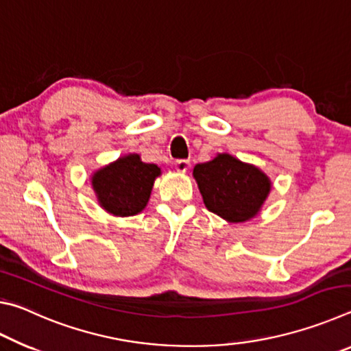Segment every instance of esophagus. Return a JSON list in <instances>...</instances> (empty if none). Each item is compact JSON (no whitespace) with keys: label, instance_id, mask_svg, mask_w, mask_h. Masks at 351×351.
Here are the masks:
<instances>
[{"label":"esophagus","instance_id":"esophagus-1","mask_svg":"<svg viewBox=\"0 0 351 351\" xmlns=\"http://www.w3.org/2000/svg\"><path fill=\"white\" fill-rule=\"evenodd\" d=\"M175 169H176V171H181V173H184V171H187L190 169V161L189 159H176Z\"/></svg>","mask_w":351,"mask_h":351}]
</instances>
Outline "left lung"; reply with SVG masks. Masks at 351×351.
Masks as SVG:
<instances>
[{
	"instance_id": "left-lung-1",
	"label": "left lung",
	"mask_w": 351,
	"mask_h": 351,
	"mask_svg": "<svg viewBox=\"0 0 351 351\" xmlns=\"http://www.w3.org/2000/svg\"><path fill=\"white\" fill-rule=\"evenodd\" d=\"M193 176L207 209L230 223L252 218L271 190L263 171L226 153L195 165Z\"/></svg>"
}]
</instances>
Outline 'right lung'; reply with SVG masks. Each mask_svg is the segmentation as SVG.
<instances>
[{
	"label": "right lung",
	"instance_id": "1",
	"mask_svg": "<svg viewBox=\"0 0 351 351\" xmlns=\"http://www.w3.org/2000/svg\"><path fill=\"white\" fill-rule=\"evenodd\" d=\"M159 175L158 165L142 162L139 154H128L96 171L93 187L106 212L132 217L147 206L153 182Z\"/></svg>",
	"mask_w": 351,
	"mask_h": 351
}]
</instances>
